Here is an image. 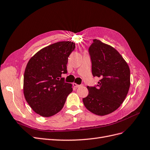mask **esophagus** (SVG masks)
<instances>
[{
    "label": "esophagus",
    "instance_id": "34e87169",
    "mask_svg": "<svg viewBox=\"0 0 150 150\" xmlns=\"http://www.w3.org/2000/svg\"><path fill=\"white\" fill-rule=\"evenodd\" d=\"M73 86L74 87H81V86H82V85H78V84H77L76 83H73Z\"/></svg>",
    "mask_w": 150,
    "mask_h": 150
}]
</instances>
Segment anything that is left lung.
I'll list each match as a JSON object with an SVG mask.
<instances>
[{"label":"left lung","mask_w":150,"mask_h":150,"mask_svg":"<svg viewBox=\"0 0 150 150\" xmlns=\"http://www.w3.org/2000/svg\"><path fill=\"white\" fill-rule=\"evenodd\" d=\"M89 49L92 75L100 77L97 87L87 88L83 98L88 110L103 116L116 110L124 101L130 85V71L122 55L110 45L94 39Z\"/></svg>","instance_id":"8db88e82"}]
</instances>
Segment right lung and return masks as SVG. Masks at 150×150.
<instances>
[{"mask_svg":"<svg viewBox=\"0 0 150 150\" xmlns=\"http://www.w3.org/2000/svg\"><path fill=\"white\" fill-rule=\"evenodd\" d=\"M75 48L71 42H59L38 51L30 59L23 77V94L32 110L49 117L63 108L73 91L72 84L61 77L67 73L68 57Z\"/></svg>","mask_w":150,"mask_h":150,"instance_id":"right-lung-1","label":"right lung"}]
</instances>
